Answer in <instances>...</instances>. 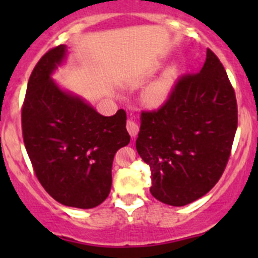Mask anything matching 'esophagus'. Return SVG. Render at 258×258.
<instances>
[{"label": "esophagus", "mask_w": 258, "mask_h": 258, "mask_svg": "<svg viewBox=\"0 0 258 258\" xmlns=\"http://www.w3.org/2000/svg\"><path fill=\"white\" fill-rule=\"evenodd\" d=\"M126 127H127V131H128V134L131 135L132 137H136L137 134L140 132V126L135 119H128L126 123Z\"/></svg>", "instance_id": "34e87169"}]
</instances>
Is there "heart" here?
<instances>
[{"mask_svg":"<svg viewBox=\"0 0 258 258\" xmlns=\"http://www.w3.org/2000/svg\"><path fill=\"white\" fill-rule=\"evenodd\" d=\"M177 76V69L171 67L168 69L162 77H160L156 82H153L144 93V100L151 107H158L167 101L172 90L173 82Z\"/></svg>","mask_w":258,"mask_h":258,"instance_id":"1","label":"heart"}]
</instances>
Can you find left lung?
Masks as SVG:
<instances>
[{
  "label": "left lung",
  "mask_w": 258,
  "mask_h": 258,
  "mask_svg": "<svg viewBox=\"0 0 258 258\" xmlns=\"http://www.w3.org/2000/svg\"><path fill=\"white\" fill-rule=\"evenodd\" d=\"M236 130L235 90L207 48L201 71L179 77L158 110L141 113L136 148L150 166L152 196L171 206L205 196L225 171Z\"/></svg>",
  "instance_id": "obj_1"
}]
</instances>
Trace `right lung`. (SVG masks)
I'll return each instance as SVG.
<instances>
[{
    "label": "right lung",
    "mask_w": 258,
    "mask_h": 258,
    "mask_svg": "<svg viewBox=\"0 0 258 258\" xmlns=\"http://www.w3.org/2000/svg\"><path fill=\"white\" fill-rule=\"evenodd\" d=\"M66 46L46 52L28 80L21 119L26 151L40 183L57 202L93 209L107 199L117 151L130 144L126 112L105 117L62 91L51 74Z\"/></svg>",
    "instance_id": "add662e5"
}]
</instances>
